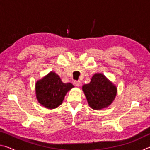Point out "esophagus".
<instances>
[{
    "mask_svg": "<svg viewBox=\"0 0 150 150\" xmlns=\"http://www.w3.org/2000/svg\"><path fill=\"white\" fill-rule=\"evenodd\" d=\"M74 85L76 86V87H79L81 85V81H75Z\"/></svg>",
    "mask_w": 150,
    "mask_h": 150,
    "instance_id": "esophagus-1",
    "label": "esophagus"
}]
</instances>
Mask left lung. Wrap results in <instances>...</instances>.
Instances as JSON below:
<instances>
[{
	"label": "left lung",
	"instance_id": "8db88e82",
	"mask_svg": "<svg viewBox=\"0 0 150 150\" xmlns=\"http://www.w3.org/2000/svg\"><path fill=\"white\" fill-rule=\"evenodd\" d=\"M88 105L93 110H102L110 106L117 94V87L103 73H96L91 82L83 85Z\"/></svg>",
	"mask_w": 150,
	"mask_h": 150
}]
</instances>
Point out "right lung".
<instances>
[{
  "instance_id": "right-lung-1",
  "label": "right lung",
  "mask_w": 150,
  "mask_h": 150,
  "mask_svg": "<svg viewBox=\"0 0 150 150\" xmlns=\"http://www.w3.org/2000/svg\"><path fill=\"white\" fill-rule=\"evenodd\" d=\"M73 87L71 83H63L59 75L51 71L35 83V96L40 105L54 109L62 105L66 94Z\"/></svg>"
}]
</instances>
